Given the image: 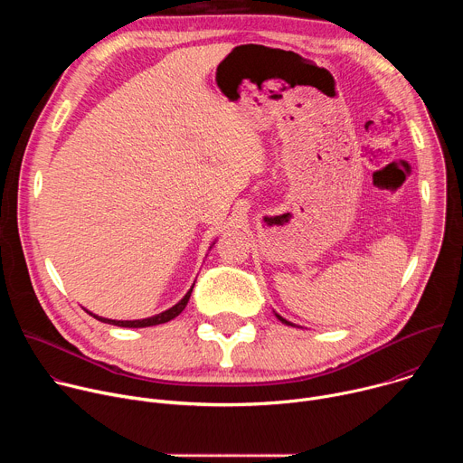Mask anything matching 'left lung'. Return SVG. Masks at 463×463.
Instances as JSON below:
<instances>
[{
	"instance_id": "left-lung-1",
	"label": "left lung",
	"mask_w": 463,
	"mask_h": 463,
	"mask_svg": "<svg viewBox=\"0 0 463 463\" xmlns=\"http://www.w3.org/2000/svg\"><path fill=\"white\" fill-rule=\"evenodd\" d=\"M275 315H277V318H279V320H280V322H284V324H288V326H295V324H293V322H289V320H286V318H284V317H280V315H279V313H275Z\"/></svg>"
}]
</instances>
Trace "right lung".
Returning a JSON list of instances; mask_svg holds the SVG:
<instances>
[{
  "instance_id": "add662e5",
  "label": "right lung",
  "mask_w": 463,
  "mask_h": 463,
  "mask_svg": "<svg viewBox=\"0 0 463 463\" xmlns=\"http://www.w3.org/2000/svg\"><path fill=\"white\" fill-rule=\"evenodd\" d=\"M214 245V243H213ZM192 289H194V286L186 291V295L175 304V306H172L170 309H166V311H163V313H157V315H154V317H148V318H137V320H115V318H104V317H99V315H95V313H91V311H88L86 309V313H90L91 317H95L97 320H100V322H106V324H111V326H118V327H148V326H157V324H165V322H168V320H172V318H175L184 307H186V304H188V298H190V295H192Z\"/></svg>"
}]
</instances>
